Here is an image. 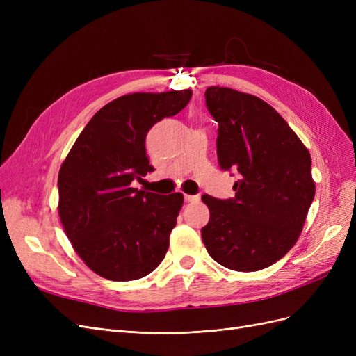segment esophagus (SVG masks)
<instances>
[{
	"instance_id": "esophagus-1",
	"label": "esophagus",
	"mask_w": 356,
	"mask_h": 356,
	"mask_svg": "<svg viewBox=\"0 0 356 356\" xmlns=\"http://www.w3.org/2000/svg\"><path fill=\"white\" fill-rule=\"evenodd\" d=\"M184 200L191 203V202H199L200 197L199 196H193V195H184Z\"/></svg>"
}]
</instances>
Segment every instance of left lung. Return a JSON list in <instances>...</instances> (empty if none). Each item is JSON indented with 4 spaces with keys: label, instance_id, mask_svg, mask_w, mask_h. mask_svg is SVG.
<instances>
[{
    "label": "left lung",
    "instance_id": "left-lung-1",
    "mask_svg": "<svg viewBox=\"0 0 356 356\" xmlns=\"http://www.w3.org/2000/svg\"><path fill=\"white\" fill-rule=\"evenodd\" d=\"M218 123L220 168L236 170L234 197L203 195L209 221L202 229L208 254L236 272L276 263L303 230L315 181L309 149L273 106L254 95L211 86L204 92Z\"/></svg>",
    "mask_w": 356,
    "mask_h": 356
}]
</instances>
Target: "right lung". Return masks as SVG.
I'll return each mask as SVG.
<instances>
[{
  "instance_id": "1",
  "label": "right lung",
  "mask_w": 356,
  "mask_h": 356,
  "mask_svg": "<svg viewBox=\"0 0 356 356\" xmlns=\"http://www.w3.org/2000/svg\"><path fill=\"white\" fill-rule=\"evenodd\" d=\"M193 92H136L96 113L59 170V218L74 251L110 281H135L163 261L184 203L182 193L160 196L131 186L154 170L145 136L178 114Z\"/></svg>"
}]
</instances>
